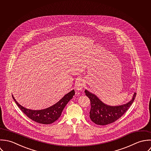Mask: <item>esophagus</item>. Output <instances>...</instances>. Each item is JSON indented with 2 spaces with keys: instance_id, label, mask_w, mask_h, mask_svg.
Wrapping results in <instances>:
<instances>
[{
  "instance_id": "1",
  "label": "esophagus",
  "mask_w": 151,
  "mask_h": 151,
  "mask_svg": "<svg viewBox=\"0 0 151 151\" xmlns=\"http://www.w3.org/2000/svg\"><path fill=\"white\" fill-rule=\"evenodd\" d=\"M84 84H85L84 81L82 79H79L76 82V83H75L76 89L78 91H81L83 88Z\"/></svg>"
}]
</instances>
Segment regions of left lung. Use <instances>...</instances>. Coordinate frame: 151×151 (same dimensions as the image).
I'll return each instance as SVG.
<instances>
[{
  "mask_svg": "<svg viewBox=\"0 0 151 151\" xmlns=\"http://www.w3.org/2000/svg\"><path fill=\"white\" fill-rule=\"evenodd\" d=\"M85 92L91 101L89 113L91 120L99 125H106L120 119L131 106L137 94L135 92L131 100L126 104L111 106L103 103L95 94L90 91L85 90Z\"/></svg>",
  "mask_w": 151,
  "mask_h": 151,
  "instance_id": "left-lung-1",
  "label": "left lung"
}]
</instances>
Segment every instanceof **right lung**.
Instances as JSON below:
<instances>
[{
	"instance_id": "add662e5",
	"label": "right lung",
	"mask_w": 151,
	"mask_h": 151,
	"mask_svg": "<svg viewBox=\"0 0 151 151\" xmlns=\"http://www.w3.org/2000/svg\"><path fill=\"white\" fill-rule=\"evenodd\" d=\"M75 95V91L72 90L65 94L60 100L53 106L40 110H32L26 109L17 103L13 96L15 101L20 110L32 120L42 124H50L57 120L60 117L61 113L67 103Z\"/></svg>"
}]
</instances>
